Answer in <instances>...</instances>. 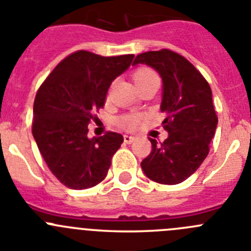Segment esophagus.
<instances>
[{"mask_svg":"<svg viewBox=\"0 0 251 251\" xmlns=\"http://www.w3.org/2000/svg\"><path fill=\"white\" fill-rule=\"evenodd\" d=\"M124 141H125L126 144H131V142L135 141V137L128 136V135H125V136H124Z\"/></svg>","mask_w":251,"mask_h":251,"instance_id":"obj_1","label":"esophagus"}]
</instances>
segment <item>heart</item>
Here are the masks:
<instances>
[{
  "label": "heart",
  "mask_w": 251,
  "mask_h": 251,
  "mask_svg": "<svg viewBox=\"0 0 251 251\" xmlns=\"http://www.w3.org/2000/svg\"><path fill=\"white\" fill-rule=\"evenodd\" d=\"M153 79H158V78H157V74H156L151 68L142 67V68H139V69H136L132 73V80L137 88L144 85V84L149 83V81L153 80ZM139 120L140 118L137 116V115H133V114L124 115V116H121L120 118V120H119V124H120L121 127L127 128V130H132V128L137 125Z\"/></svg>",
  "instance_id": "1"
}]
</instances>
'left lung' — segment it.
<instances>
[{"instance_id":"8db88e82","label":"left lung","mask_w":251,"mask_h":251,"mask_svg":"<svg viewBox=\"0 0 251 251\" xmlns=\"http://www.w3.org/2000/svg\"><path fill=\"white\" fill-rule=\"evenodd\" d=\"M136 64L150 65L162 78V125L168 132L163 142L149 137L152 151L141 167L152 181L178 184L200 168L209 152L218 124L212 89L189 60L170 49L141 53L133 60Z\"/></svg>"}]
</instances>
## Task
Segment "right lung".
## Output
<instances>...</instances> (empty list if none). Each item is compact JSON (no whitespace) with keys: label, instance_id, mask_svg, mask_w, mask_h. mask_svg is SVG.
Listing matches in <instances>:
<instances>
[{"label":"right lung","instance_id":"obj_1","mask_svg":"<svg viewBox=\"0 0 251 251\" xmlns=\"http://www.w3.org/2000/svg\"><path fill=\"white\" fill-rule=\"evenodd\" d=\"M133 54L101 57L78 50L62 60L37 91L32 133L50 172L72 189H86L106 177L123 135L88 137V125L105 104L112 80Z\"/></svg>","mask_w":251,"mask_h":251}]
</instances>
